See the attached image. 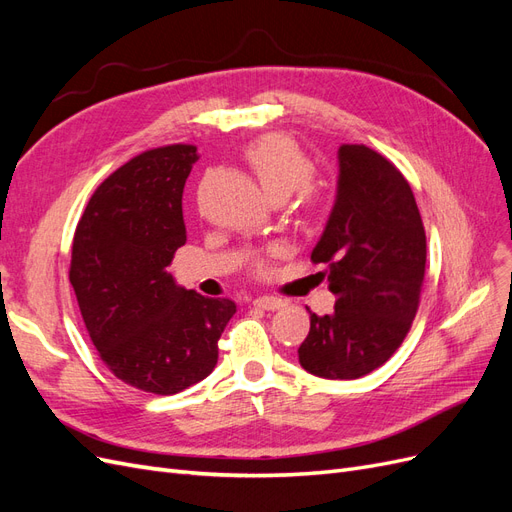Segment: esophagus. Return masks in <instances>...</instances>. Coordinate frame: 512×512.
<instances>
[{
  "mask_svg": "<svg viewBox=\"0 0 512 512\" xmlns=\"http://www.w3.org/2000/svg\"><path fill=\"white\" fill-rule=\"evenodd\" d=\"M254 305L260 309H267V312H275V309L284 307V301L277 297H258V299H254Z\"/></svg>",
  "mask_w": 512,
  "mask_h": 512,
  "instance_id": "obj_1",
  "label": "esophagus"
}]
</instances>
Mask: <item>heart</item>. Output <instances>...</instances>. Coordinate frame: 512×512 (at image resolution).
Returning a JSON list of instances; mask_svg holds the SVG:
<instances>
[{
	"mask_svg": "<svg viewBox=\"0 0 512 512\" xmlns=\"http://www.w3.org/2000/svg\"><path fill=\"white\" fill-rule=\"evenodd\" d=\"M245 158L250 162L254 175L271 198H286L297 187L299 196L305 207H314L316 192L314 185L309 183L312 175V162L305 156V151L292 141L290 136L284 134H265L256 138L245 149ZM277 252V245H273L269 254ZM256 271L267 269V258L258 256L254 260Z\"/></svg>",
	"mask_w": 512,
	"mask_h": 512,
	"instance_id": "1",
	"label": "heart"
}]
</instances>
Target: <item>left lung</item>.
Listing matches in <instances>:
<instances>
[{"label":"left lung","instance_id":"1","mask_svg":"<svg viewBox=\"0 0 512 512\" xmlns=\"http://www.w3.org/2000/svg\"><path fill=\"white\" fill-rule=\"evenodd\" d=\"M327 265L335 312H309L299 363L327 380L378 369L404 342L425 280L427 241L410 183L365 145L339 147L337 198L312 252Z\"/></svg>","mask_w":512,"mask_h":512}]
</instances>
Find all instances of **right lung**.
<instances>
[{"label": "right lung", "mask_w": 512, "mask_h": 512, "mask_svg": "<svg viewBox=\"0 0 512 512\" xmlns=\"http://www.w3.org/2000/svg\"><path fill=\"white\" fill-rule=\"evenodd\" d=\"M194 145L143 151L89 198L72 241L70 284L100 359L134 389L175 395L205 380L235 301L175 284L185 243L183 185Z\"/></svg>", "instance_id": "obj_1"}]
</instances>
